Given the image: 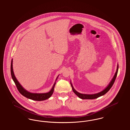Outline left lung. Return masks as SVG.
I'll return each mask as SVG.
<instances>
[{"mask_svg":"<svg viewBox=\"0 0 130 130\" xmlns=\"http://www.w3.org/2000/svg\"><path fill=\"white\" fill-rule=\"evenodd\" d=\"M118 66H117V71L115 74V75L113 77V78L112 79L111 81L110 82V84L108 85V86L104 90H103L102 91L100 92L99 93H95V94H82V93H80L77 92L76 91H75L74 90V87L73 86L71 82V86L72 87V89L73 92H74V93L78 96L79 97L80 99H97L98 98H99L100 96L103 95L104 94H105V93H107L110 89L111 88V87L113 85L115 80L116 79L117 74H118Z\"/></svg>","mask_w":130,"mask_h":130,"instance_id":"1","label":"left lung"}]
</instances>
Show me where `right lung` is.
Returning a JSON list of instances; mask_svg holds the SVG:
<instances>
[{"mask_svg": "<svg viewBox=\"0 0 130 130\" xmlns=\"http://www.w3.org/2000/svg\"><path fill=\"white\" fill-rule=\"evenodd\" d=\"M11 75H12V80L14 81L19 93H20L22 95H23L24 96H25L29 99L36 100V101H42V100H46V99L50 98L51 96V95H52V94L53 93L54 91V87L56 85V82L55 83L54 86L52 87V89L48 93H30L25 90L20 84L19 81L17 79L16 77L14 76V73L13 71V69H12V59L11 65ZM57 77L56 80H57Z\"/></svg>", "mask_w": 130, "mask_h": 130, "instance_id": "obj_1", "label": "right lung"}]
</instances>
